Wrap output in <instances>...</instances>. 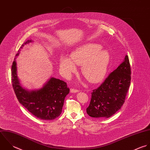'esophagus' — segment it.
Wrapping results in <instances>:
<instances>
[{"label": "esophagus", "mask_w": 150, "mask_h": 150, "mask_svg": "<svg viewBox=\"0 0 150 150\" xmlns=\"http://www.w3.org/2000/svg\"><path fill=\"white\" fill-rule=\"evenodd\" d=\"M79 90H77V89H74V88H71L70 89V93H79Z\"/></svg>", "instance_id": "esophagus-1"}]
</instances>
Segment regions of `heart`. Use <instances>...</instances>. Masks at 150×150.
I'll return each instance as SVG.
<instances>
[{"label": "heart", "instance_id": "1", "mask_svg": "<svg viewBox=\"0 0 150 150\" xmlns=\"http://www.w3.org/2000/svg\"><path fill=\"white\" fill-rule=\"evenodd\" d=\"M95 43H87L73 51L71 57L62 56L60 67L67 74L76 70L75 63L82 66L84 77L90 83H97L105 77L110 61V55L106 50Z\"/></svg>", "mask_w": 150, "mask_h": 150}]
</instances>
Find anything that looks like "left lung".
Listing matches in <instances>:
<instances>
[{
	"label": "left lung",
	"mask_w": 150,
	"mask_h": 150,
	"mask_svg": "<svg viewBox=\"0 0 150 150\" xmlns=\"http://www.w3.org/2000/svg\"><path fill=\"white\" fill-rule=\"evenodd\" d=\"M129 57L110 73L100 87L93 91L87 114L93 117L108 118L123 105L131 81Z\"/></svg>",
	"instance_id": "left-lung-1"
}]
</instances>
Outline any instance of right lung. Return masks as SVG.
<instances>
[{
  "mask_svg": "<svg viewBox=\"0 0 150 150\" xmlns=\"http://www.w3.org/2000/svg\"><path fill=\"white\" fill-rule=\"evenodd\" d=\"M31 42L28 40L21 48ZM11 81L19 102L35 117L45 120L54 119L61 114L64 98L70 92L66 83L54 77L50 78L41 88L26 90L17 76L16 58L11 66Z\"/></svg>",
  "mask_w": 150,
  "mask_h": 150,
  "instance_id": "obj_1",
  "label": "right lung"
}]
</instances>
